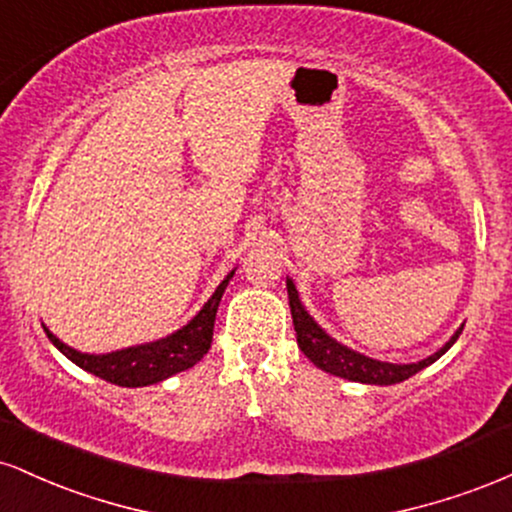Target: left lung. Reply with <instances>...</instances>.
<instances>
[{
	"label": "left lung",
	"instance_id": "left-lung-1",
	"mask_svg": "<svg viewBox=\"0 0 512 512\" xmlns=\"http://www.w3.org/2000/svg\"><path fill=\"white\" fill-rule=\"evenodd\" d=\"M286 291H289L293 327H296V339L303 354L308 356L320 370H325V373L330 375H337V378L351 380V383H363V385L402 383V380H407L411 375L419 373V370H424L426 366H431V363H436L438 358L457 342V337H460L464 327V325L457 327L455 334L440 346L436 354L421 358V361L416 363L380 361V358H370L366 354H361V351L351 349V346L337 342L332 334L322 330V325H317L315 317L305 310L301 296H298L296 284H293V279H289V276H286Z\"/></svg>",
	"mask_w": 512,
	"mask_h": 512
}]
</instances>
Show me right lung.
Returning a JSON list of instances; mask_svg holds the SVG:
<instances>
[{
	"label": "right lung",
	"mask_w": 512,
	"mask_h": 512,
	"mask_svg": "<svg viewBox=\"0 0 512 512\" xmlns=\"http://www.w3.org/2000/svg\"><path fill=\"white\" fill-rule=\"evenodd\" d=\"M233 274H236V269H231V272L223 276V281L211 293L209 301L202 305V310L187 325H182L180 330L168 334V337L154 339V342L127 346V349L110 351V354H84V351H76L69 344H64L45 325L43 330L48 334L50 342L69 361L84 368L86 373L105 380V383L122 387H146L163 383L170 375L182 373V370L195 366L211 349L216 310H219L221 296L226 291L228 281L233 279Z\"/></svg>",
	"instance_id": "obj_1"
}]
</instances>
